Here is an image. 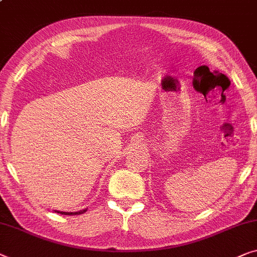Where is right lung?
I'll use <instances>...</instances> for the list:
<instances>
[{
	"label": "right lung",
	"mask_w": 257,
	"mask_h": 257,
	"mask_svg": "<svg viewBox=\"0 0 257 257\" xmlns=\"http://www.w3.org/2000/svg\"><path fill=\"white\" fill-rule=\"evenodd\" d=\"M88 209H83V210H80L77 212H64V211H57L54 210V212H57V213H60V214H65V215H76V214H82L84 213L85 211H87Z\"/></svg>",
	"instance_id": "right-lung-1"
}]
</instances>
